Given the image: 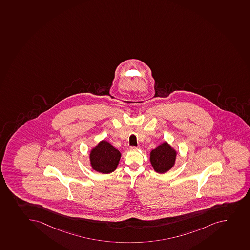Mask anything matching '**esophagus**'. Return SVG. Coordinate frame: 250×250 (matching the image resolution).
<instances>
[{
	"instance_id": "1",
	"label": "esophagus",
	"mask_w": 250,
	"mask_h": 250,
	"mask_svg": "<svg viewBox=\"0 0 250 250\" xmlns=\"http://www.w3.org/2000/svg\"><path fill=\"white\" fill-rule=\"evenodd\" d=\"M130 148H131V150H137L140 148V147H139V146H138V147H135V146H131Z\"/></svg>"
}]
</instances>
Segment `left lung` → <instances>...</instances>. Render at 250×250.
I'll use <instances>...</instances> for the list:
<instances>
[{"label": "left lung", "mask_w": 250, "mask_h": 250, "mask_svg": "<svg viewBox=\"0 0 250 250\" xmlns=\"http://www.w3.org/2000/svg\"><path fill=\"white\" fill-rule=\"evenodd\" d=\"M175 150H173L167 143L152 150L150 154V161L155 171L159 173H164L169 170L175 163Z\"/></svg>", "instance_id": "1"}]
</instances>
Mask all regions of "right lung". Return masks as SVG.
<instances>
[{
	"instance_id": "1",
	"label": "right lung",
	"mask_w": 250,
	"mask_h": 250,
	"mask_svg": "<svg viewBox=\"0 0 250 250\" xmlns=\"http://www.w3.org/2000/svg\"><path fill=\"white\" fill-rule=\"evenodd\" d=\"M89 157L94 170L102 173H110L117 168L121 154L110 143L103 140L92 150Z\"/></svg>"
}]
</instances>
